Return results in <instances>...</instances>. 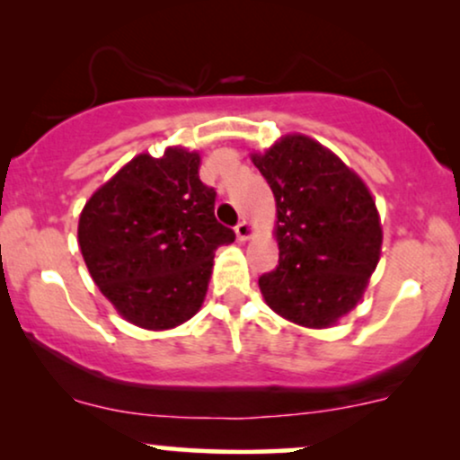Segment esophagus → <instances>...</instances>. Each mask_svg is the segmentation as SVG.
<instances>
[{"instance_id":"34e87169","label":"esophagus","mask_w":460,"mask_h":460,"mask_svg":"<svg viewBox=\"0 0 460 460\" xmlns=\"http://www.w3.org/2000/svg\"><path fill=\"white\" fill-rule=\"evenodd\" d=\"M235 235H237V240L248 242L252 235H255V225L248 223V220H242V223L235 226Z\"/></svg>"}]
</instances>
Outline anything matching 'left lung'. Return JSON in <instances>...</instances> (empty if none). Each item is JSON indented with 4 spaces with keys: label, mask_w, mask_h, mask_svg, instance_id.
Segmentation results:
<instances>
[{
    "label": "left lung",
    "mask_w": 460,
    "mask_h": 460,
    "mask_svg": "<svg viewBox=\"0 0 460 460\" xmlns=\"http://www.w3.org/2000/svg\"><path fill=\"white\" fill-rule=\"evenodd\" d=\"M251 160L277 203V270L260 279L274 314L331 329L361 303L381 260L383 226L361 177L305 134H285Z\"/></svg>",
    "instance_id": "obj_1"
}]
</instances>
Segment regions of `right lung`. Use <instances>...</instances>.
<instances>
[{
  "label": "right lung",
  "mask_w": 460,
  "mask_h": 460,
  "mask_svg": "<svg viewBox=\"0 0 460 460\" xmlns=\"http://www.w3.org/2000/svg\"><path fill=\"white\" fill-rule=\"evenodd\" d=\"M200 153H138L86 200L77 242L93 281L116 314L168 331L203 307L216 248L235 234L216 220V192L199 179Z\"/></svg>",
  "instance_id": "add662e5"
}]
</instances>
